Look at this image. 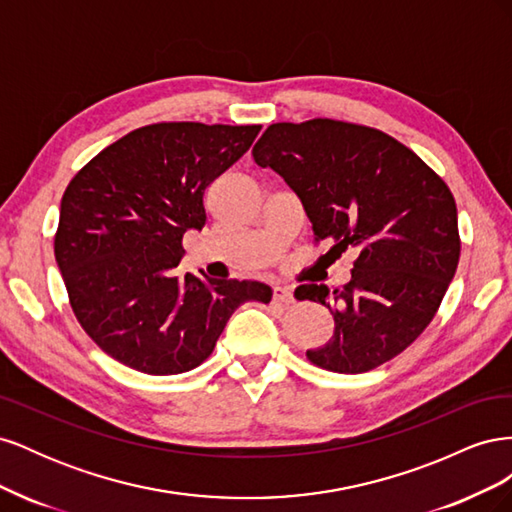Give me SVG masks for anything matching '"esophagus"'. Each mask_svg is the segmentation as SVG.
Instances as JSON below:
<instances>
[{"label":"esophagus","mask_w":512,"mask_h":512,"mask_svg":"<svg viewBox=\"0 0 512 512\" xmlns=\"http://www.w3.org/2000/svg\"><path fill=\"white\" fill-rule=\"evenodd\" d=\"M273 301L282 303V305H290V303L294 301L290 288H286V286H275V288H273Z\"/></svg>","instance_id":"34e87169"}]
</instances>
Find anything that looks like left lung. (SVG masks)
I'll return each mask as SVG.
<instances>
[{"label": "left lung", "instance_id": "1", "mask_svg": "<svg viewBox=\"0 0 512 512\" xmlns=\"http://www.w3.org/2000/svg\"><path fill=\"white\" fill-rule=\"evenodd\" d=\"M252 156L299 196L316 241L329 239L337 256L359 250L342 290L299 286L301 301L329 307L335 320L333 337L307 359L363 374L404 352L436 316L457 271L461 241L448 185L393 136L335 119L273 123Z\"/></svg>", "mask_w": 512, "mask_h": 512}]
</instances>
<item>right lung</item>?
Returning a JSON list of instances; mask_svg holds the SVG:
<instances>
[{
  "mask_svg": "<svg viewBox=\"0 0 512 512\" xmlns=\"http://www.w3.org/2000/svg\"><path fill=\"white\" fill-rule=\"evenodd\" d=\"M260 126L153 123L102 149L61 198L55 260L76 320L115 361L149 376L190 371L228 318L273 290L179 275L183 235L207 222L205 194Z\"/></svg>",
  "mask_w": 512,
  "mask_h": 512,
  "instance_id": "1",
  "label": "right lung"
}]
</instances>
